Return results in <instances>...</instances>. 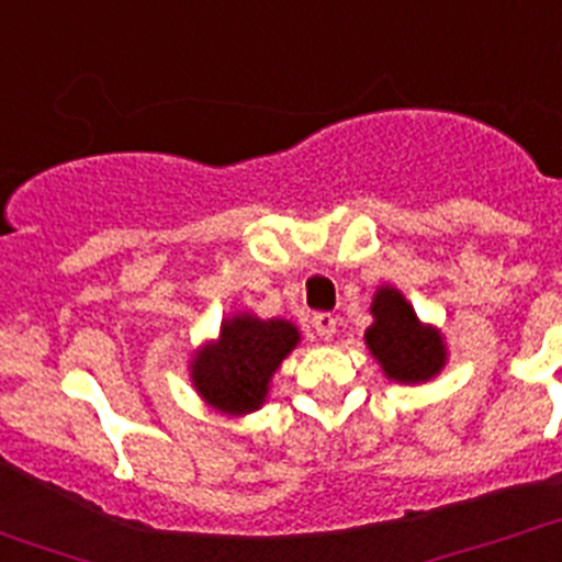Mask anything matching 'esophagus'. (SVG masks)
Masks as SVG:
<instances>
[{
    "mask_svg": "<svg viewBox=\"0 0 562 562\" xmlns=\"http://www.w3.org/2000/svg\"><path fill=\"white\" fill-rule=\"evenodd\" d=\"M336 316L333 314H327V311H319V314H314V330H316V336L319 338H333L336 336Z\"/></svg>",
    "mask_w": 562,
    "mask_h": 562,
    "instance_id": "34e87169",
    "label": "esophagus"
}]
</instances>
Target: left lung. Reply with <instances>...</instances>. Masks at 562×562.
I'll return each mask as SVG.
<instances>
[{
    "mask_svg": "<svg viewBox=\"0 0 562 562\" xmlns=\"http://www.w3.org/2000/svg\"><path fill=\"white\" fill-rule=\"evenodd\" d=\"M371 314L374 325L366 330V344L391 380L426 382L442 369L446 347L440 333L420 325L415 311L396 289H380Z\"/></svg>",
    "mask_w": 562,
    "mask_h": 562,
    "instance_id": "1",
    "label": "left lung"
}]
</instances>
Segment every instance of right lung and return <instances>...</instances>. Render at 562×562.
<instances>
[{"label":"right lung","instance_id":"obj_1","mask_svg":"<svg viewBox=\"0 0 562 562\" xmlns=\"http://www.w3.org/2000/svg\"><path fill=\"white\" fill-rule=\"evenodd\" d=\"M297 327L283 319L235 316L218 344L193 360V385L221 413H251L268 396V382L297 344Z\"/></svg>","mask_w":562,"mask_h":562}]
</instances>
